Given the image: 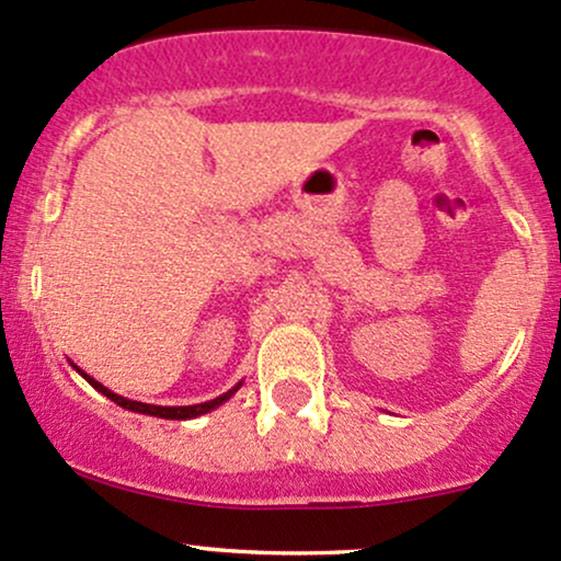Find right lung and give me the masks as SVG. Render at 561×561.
<instances>
[{
	"label": "right lung",
	"instance_id": "add662e5",
	"mask_svg": "<svg viewBox=\"0 0 561 561\" xmlns=\"http://www.w3.org/2000/svg\"><path fill=\"white\" fill-rule=\"evenodd\" d=\"M82 373V370H79ZM84 375V373H82ZM84 380H88L90 386H95L98 391L101 393H106V397L111 399V402H116L119 404V408H125V410H133V412H144V415H157V417H168V421H186V417H196V415H205V412H210V410H215L218 408L220 402H226V399L231 397L233 391L239 389H231L229 393H224V397H218V399H213V402H205V404H188V408H157V404H144V402H133V399H125V397H119V393H114V391H108L106 386H101L98 383V380H92L90 375H84Z\"/></svg>",
	"mask_w": 561,
	"mask_h": 561
}]
</instances>
